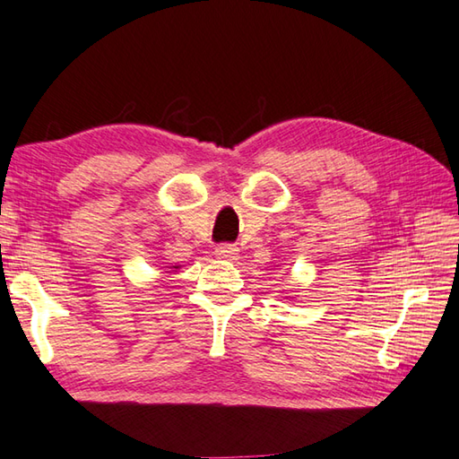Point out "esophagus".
<instances>
[{
	"label": "esophagus",
	"mask_w": 459,
	"mask_h": 459,
	"mask_svg": "<svg viewBox=\"0 0 459 459\" xmlns=\"http://www.w3.org/2000/svg\"><path fill=\"white\" fill-rule=\"evenodd\" d=\"M214 255L218 256V259H223V261H238V256H239L236 245H230V243L218 245Z\"/></svg>",
	"instance_id": "34e87169"
}]
</instances>
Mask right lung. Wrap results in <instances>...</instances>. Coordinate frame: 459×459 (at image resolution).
Wrapping results in <instances>:
<instances>
[{
  "label": "right lung",
  "instance_id": "obj_1",
  "mask_svg": "<svg viewBox=\"0 0 459 459\" xmlns=\"http://www.w3.org/2000/svg\"><path fill=\"white\" fill-rule=\"evenodd\" d=\"M167 268H169V271H167V273H177L178 271V268H181V264H173V266H167Z\"/></svg>",
  "mask_w": 459,
  "mask_h": 459
}]
</instances>
